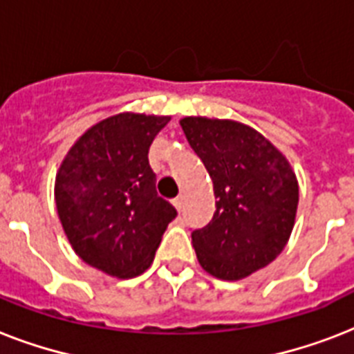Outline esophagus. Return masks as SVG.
<instances>
[{
	"instance_id": "34e87169",
	"label": "esophagus",
	"mask_w": 354,
	"mask_h": 354,
	"mask_svg": "<svg viewBox=\"0 0 354 354\" xmlns=\"http://www.w3.org/2000/svg\"><path fill=\"white\" fill-rule=\"evenodd\" d=\"M172 204H174V207H176L178 211H182V205H183V196H182V194H178L176 198L172 200Z\"/></svg>"
}]
</instances>
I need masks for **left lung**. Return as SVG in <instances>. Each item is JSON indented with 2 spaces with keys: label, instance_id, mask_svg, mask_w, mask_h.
I'll list each match as a JSON object with an SVG mask.
<instances>
[{
  "label": "left lung",
  "instance_id": "obj_1",
  "mask_svg": "<svg viewBox=\"0 0 354 354\" xmlns=\"http://www.w3.org/2000/svg\"><path fill=\"white\" fill-rule=\"evenodd\" d=\"M191 149L209 172L216 211L194 230L193 246L205 272L236 281L274 261L296 218V174L257 130L227 119L180 121Z\"/></svg>",
  "mask_w": 354,
  "mask_h": 354
}]
</instances>
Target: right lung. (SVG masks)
Wrapping results in <instances>:
<instances>
[{"label":"right lung","instance_id":"1","mask_svg":"<svg viewBox=\"0 0 354 354\" xmlns=\"http://www.w3.org/2000/svg\"><path fill=\"white\" fill-rule=\"evenodd\" d=\"M171 118L119 113L97 122L64 158L55 183L60 222L84 263L136 277L154 261L176 209L156 191L149 149Z\"/></svg>","mask_w":354,"mask_h":354}]
</instances>
